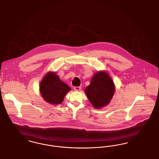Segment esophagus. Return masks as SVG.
Listing matches in <instances>:
<instances>
[{"label":"esophagus","mask_w":159,"mask_h":159,"mask_svg":"<svg viewBox=\"0 0 159 159\" xmlns=\"http://www.w3.org/2000/svg\"><path fill=\"white\" fill-rule=\"evenodd\" d=\"M74 89L76 90V91H79L80 89H81V87L80 86H78V87H74Z\"/></svg>","instance_id":"1"}]
</instances>
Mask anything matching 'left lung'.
Returning a JSON list of instances; mask_svg holds the SVG:
<instances>
[{"label":"left lung","mask_w":159,"mask_h":159,"mask_svg":"<svg viewBox=\"0 0 159 159\" xmlns=\"http://www.w3.org/2000/svg\"><path fill=\"white\" fill-rule=\"evenodd\" d=\"M114 90V84L111 78L105 72H100L93 76L85 92L93 106L98 109L108 104Z\"/></svg>","instance_id":"1"}]
</instances>
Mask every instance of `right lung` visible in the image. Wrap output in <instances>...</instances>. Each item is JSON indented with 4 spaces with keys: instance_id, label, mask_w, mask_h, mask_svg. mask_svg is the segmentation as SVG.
I'll return each instance as SVG.
<instances>
[{
    "instance_id": "add662e5",
    "label": "right lung",
    "mask_w": 159,
    "mask_h": 159,
    "mask_svg": "<svg viewBox=\"0 0 159 159\" xmlns=\"http://www.w3.org/2000/svg\"><path fill=\"white\" fill-rule=\"evenodd\" d=\"M70 90L66 84L63 83L55 73L49 72L43 78L40 84V92L44 100L51 104L62 102L66 94Z\"/></svg>"
}]
</instances>
